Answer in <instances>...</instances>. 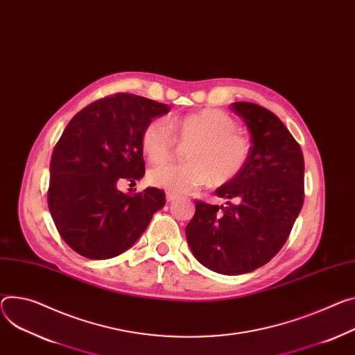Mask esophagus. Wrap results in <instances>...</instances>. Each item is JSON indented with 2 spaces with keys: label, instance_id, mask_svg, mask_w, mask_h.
<instances>
[{
  "label": "esophagus",
  "instance_id": "1",
  "mask_svg": "<svg viewBox=\"0 0 355 355\" xmlns=\"http://www.w3.org/2000/svg\"><path fill=\"white\" fill-rule=\"evenodd\" d=\"M166 198H167V202H173L175 198H177V196L174 194V192H167V194H166Z\"/></svg>",
  "mask_w": 355,
  "mask_h": 355
}]
</instances>
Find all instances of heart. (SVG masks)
<instances>
[{"instance_id":"heart-1","label":"heart","mask_w":355,"mask_h":355,"mask_svg":"<svg viewBox=\"0 0 355 355\" xmlns=\"http://www.w3.org/2000/svg\"><path fill=\"white\" fill-rule=\"evenodd\" d=\"M177 141L188 144L184 164H163L151 168L147 180L153 187L171 192H185L209 182L223 185L232 181L248 163L249 140L238 132L236 120L219 109H204L182 117L168 119V124L154 119L140 136L143 154L154 164L168 161Z\"/></svg>"}]
</instances>
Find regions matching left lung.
<instances>
[{"label":"left lung","instance_id":"obj_1","mask_svg":"<svg viewBox=\"0 0 355 355\" xmlns=\"http://www.w3.org/2000/svg\"><path fill=\"white\" fill-rule=\"evenodd\" d=\"M231 109L250 132L248 163L215 191L227 205L196 201L185 235L205 268L243 275L266 265L286 243L304 201V158L275 113L248 102Z\"/></svg>","mask_w":355,"mask_h":355}]
</instances>
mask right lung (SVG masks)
Listing matches in <instances>:
<instances>
[{
  "mask_svg": "<svg viewBox=\"0 0 355 355\" xmlns=\"http://www.w3.org/2000/svg\"><path fill=\"white\" fill-rule=\"evenodd\" d=\"M167 112V105L116 93L68 123L51 157L48 207L59 235L76 253L96 261L123 253L166 205L158 188L132 196L117 185L144 175L141 132Z\"/></svg>",
  "mask_w": 355,
  "mask_h": 355,
  "instance_id": "right-lung-1",
  "label": "right lung"
}]
</instances>
